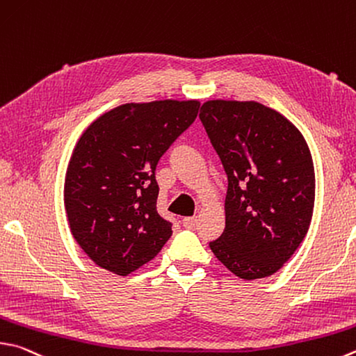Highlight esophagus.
I'll list each match as a JSON object with an SVG mask.
<instances>
[{"mask_svg":"<svg viewBox=\"0 0 356 356\" xmlns=\"http://www.w3.org/2000/svg\"><path fill=\"white\" fill-rule=\"evenodd\" d=\"M196 222H197V219L196 218H184L182 219V225L185 229H195L196 227Z\"/></svg>","mask_w":356,"mask_h":356,"instance_id":"esophagus-1","label":"esophagus"}]
</instances>
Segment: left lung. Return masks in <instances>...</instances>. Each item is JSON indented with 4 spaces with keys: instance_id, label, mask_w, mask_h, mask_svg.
<instances>
[{
    "instance_id": "1",
    "label": "left lung",
    "mask_w": 356,
    "mask_h": 356,
    "mask_svg": "<svg viewBox=\"0 0 356 356\" xmlns=\"http://www.w3.org/2000/svg\"><path fill=\"white\" fill-rule=\"evenodd\" d=\"M200 122L227 174L225 229L209 245L230 273H277L305 238L314 207L312 154L285 116L255 101H207Z\"/></svg>"
}]
</instances>
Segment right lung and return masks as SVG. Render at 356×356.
Wrapping results in <instances>:
<instances>
[{
	"instance_id": "right-lung-1",
	"label": "right lung",
	"mask_w": 356,
	"mask_h": 356,
	"mask_svg": "<svg viewBox=\"0 0 356 356\" xmlns=\"http://www.w3.org/2000/svg\"><path fill=\"white\" fill-rule=\"evenodd\" d=\"M197 101L124 104L99 116L77 141L65 177L71 234L113 274L152 260L172 235L157 211L160 157L195 122Z\"/></svg>"
}]
</instances>
